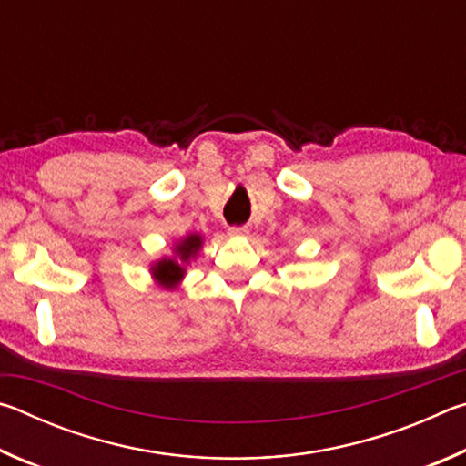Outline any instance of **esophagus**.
Returning a JSON list of instances; mask_svg holds the SVG:
<instances>
[{"label":"esophagus","instance_id":"1","mask_svg":"<svg viewBox=\"0 0 466 466\" xmlns=\"http://www.w3.org/2000/svg\"><path fill=\"white\" fill-rule=\"evenodd\" d=\"M228 234H230L232 238H242V236L248 234V230L244 226H232L230 230H228Z\"/></svg>","mask_w":466,"mask_h":466}]
</instances>
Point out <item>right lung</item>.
<instances>
[{
  "label": "right lung",
  "instance_id": "obj_1",
  "mask_svg": "<svg viewBox=\"0 0 466 466\" xmlns=\"http://www.w3.org/2000/svg\"><path fill=\"white\" fill-rule=\"evenodd\" d=\"M203 244L199 234H188L183 240L177 242L175 257L172 258H160V261L152 265L154 279L164 288H177L180 279L185 278V265L197 257Z\"/></svg>",
  "mask_w": 466,
  "mask_h": 466
}]
</instances>
